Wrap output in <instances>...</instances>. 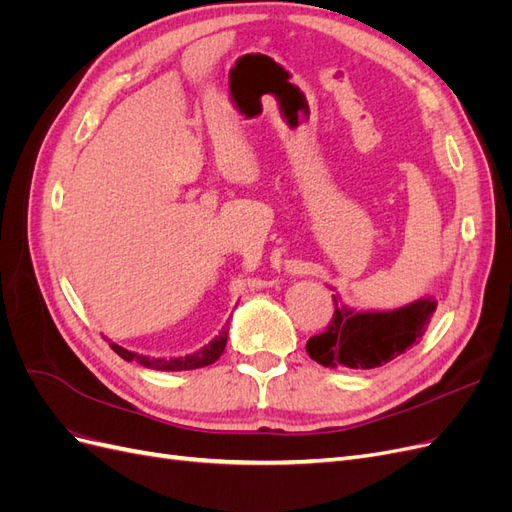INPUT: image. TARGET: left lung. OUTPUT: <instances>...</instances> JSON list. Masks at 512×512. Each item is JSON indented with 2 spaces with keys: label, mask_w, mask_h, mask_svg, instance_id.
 <instances>
[{
  "label": "left lung",
  "mask_w": 512,
  "mask_h": 512,
  "mask_svg": "<svg viewBox=\"0 0 512 512\" xmlns=\"http://www.w3.org/2000/svg\"><path fill=\"white\" fill-rule=\"evenodd\" d=\"M329 327L309 337L307 354L324 367L374 369L404 354L425 335L438 301L421 299L395 312H350L333 297Z\"/></svg>",
  "instance_id": "1"
}]
</instances>
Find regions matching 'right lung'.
I'll return each instance as SVG.
<instances>
[{"label": "right lung", "instance_id": "add662e5", "mask_svg": "<svg viewBox=\"0 0 512 512\" xmlns=\"http://www.w3.org/2000/svg\"><path fill=\"white\" fill-rule=\"evenodd\" d=\"M226 339H228V327L222 329V333L209 342L205 348H200L194 354L188 356H179V359H149V356L143 354H134L130 350H123L117 344H111V348L121 356L123 361H136L141 363L143 367L149 369H158V371H185V369H198L215 363L222 356L224 348H226Z\"/></svg>", "mask_w": 512, "mask_h": 512}]
</instances>
